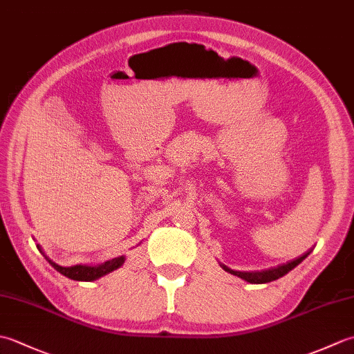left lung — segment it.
<instances>
[{
  "instance_id": "obj_1",
  "label": "left lung",
  "mask_w": 354,
  "mask_h": 354,
  "mask_svg": "<svg viewBox=\"0 0 354 354\" xmlns=\"http://www.w3.org/2000/svg\"><path fill=\"white\" fill-rule=\"evenodd\" d=\"M307 255H309V252L304 254L303 257L297 259L295 261L292 263H288V265H283V266H277V268H272V269H266V270H252V272H242V270H234V269H230L228 266L225 265H221L227 272L232 274V275H237L242 278V280L248 281V283H252V284H263V283H269V281H274V280H278V278H281L283 275H286L289 272V270H292L293 268H295L297 265H299Z\"/></svg>"
}]
</instances>
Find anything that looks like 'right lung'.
Segmentation results:
<instances>
[{"instance_id":"1","label":"right lung","mask_w":354,"mask_h":354,"mask_svg":"<svg viewBox=\"0 0 354 354\" xmlns=\"http://www.w3.org/2000/svg\"><path fill=\"white\" fill-rule=\"evenodd\" d=\"M37 248H39V251L42 252L41 246L37 245ZM44 254V252H42ZM45 255V254H44ZM45 259H47L50 261V265L55 268L57 272H61L62 275L71 278V280H76V281H94L97 280V278H100L103 275H106L109 272H112V270L118 269L120 266H123V263L126 260L124 255H122V257H115L112 260H108L102 263V265L99 266H86V265H76V266H59L56 265L55 261H51L47 255H45Z\"/></svg>"}]
</instances>
